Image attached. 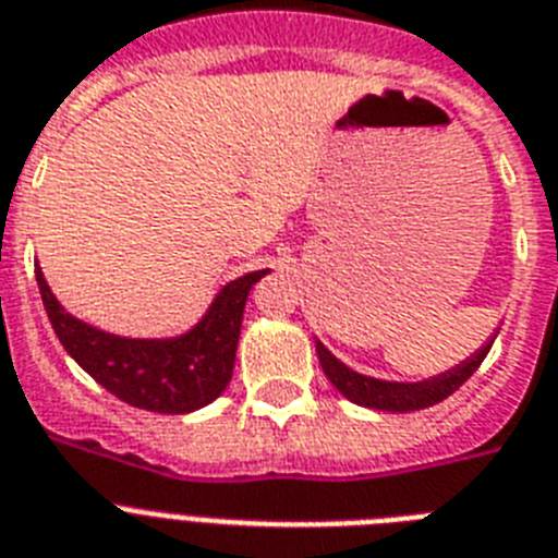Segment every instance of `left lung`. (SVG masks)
I'll return each mask as SVG.
<instances>
[{
    "instance_id": "8db88e82",
    "label": "left lung",
    "mask_w": 558,
    "mask_h": 558,
    "mask_svg": "<svg viewBox=\"0 0 558 558\" xmlns=\"http://www.w3.org/2000/svg\"><path fill=\"white\" fill-rule=\"evenodd\" d=\"M496 335L485 340L480 349L465 357L457 366L446 368L442 374H434V377H425V380H414V383H402V380H380V377H368V374H360L354 368H349L343 360H337L326 345L320 343L315 337V349L317 357H320L323 374L329 377L331 386L340 391L349 402L354 405H363V409H374V411H391V414H405V411H420L428 409V405H437L446 397H451L462 383L482 366V360L488 357L490 345H494Z\"/></svg>"
}]
</instances>
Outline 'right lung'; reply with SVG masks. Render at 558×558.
Returning <instances> with one entry per match:
<instances>
[{
	"mask_svg": "<svg viewBox=\"0 0 558 558\" xmlns=\"http://www.w3.org/2000/svg\"><path fill=\"white\" fill-rule=\"evenodd\" d=\"M269 269L229 280L192 329L172 337H121L78 320L36 266L41 303L64 351L110 395L156 414H190L223 395L235 368L243 308Z\"/></svg>",
	"mask_w": 558,
	"mask_h": 558,
	"instance_id": "add662e5",
	"label": "right lung"
}]
</instances>
